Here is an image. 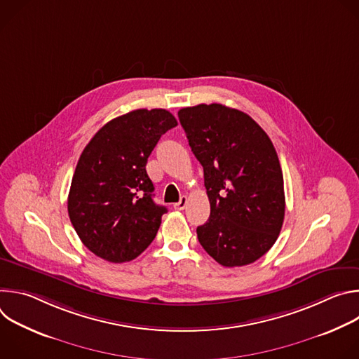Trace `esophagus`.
I'll use <instances>...</instances> for the list:
<instances>
[{
	"mask_svg": "<svg viewBox=\"0 0 359 359\" xmlns=\"http://www.w3.org/2000/svg\"><path fill=\"white\" fill-rule=\"evenodd\" d=\"M187 201H189V200H187V197H186V196H182V197H180V200H179L177 203H175V204H173V208H175L176 210H184V209H186V206H187Z\"/></svg>",
	"mask_w": 359,
	"mask_h": 359,
	"instance_id": "esophagus-1",
	"label": "esophagus"
}]
</instances>
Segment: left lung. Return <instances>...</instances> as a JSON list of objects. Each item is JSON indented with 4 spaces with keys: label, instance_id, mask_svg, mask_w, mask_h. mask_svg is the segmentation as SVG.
Returning a JSON list of instances; mask_svg holds the SVG:
<instances>
[{
    "label": "left lung",
    "instance_id": "obj_1",
    "mask_svg": "<svg viewBox=\"0 0 359 359\" xmlns=\"http://www.w3.org/2000/svg\"><path fill=\"white\" fill-rule=\"evenodd\" d=\"M203 166L210 217L197 238L224 267L254 263L276 243L284 222V179L267 133L247 114L220 104L179 111Z\"/></svg>",
    "mask_w": 359,
    "mask_h": 359
}]
</instances>
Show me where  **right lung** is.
Returning <instances> with one entry per match:
<instances>
[{"instance_id":"right-lung-1","label":"right lung","mask_w":359,"mask_h":359,"mask_svg":"<svg viewBox=\"0 0 359 359\" xmlns=\"http://www.w3.org/2000/svg\"><path fill=\"white\" fill-rule=\"evenodd\" d=\"M177 126L166 109H136L102 126L78 161L68 215L81 241L111 263L136 259L156 237L165 206L153 201L147 158Z\"/></svg>"}]
</instances>
